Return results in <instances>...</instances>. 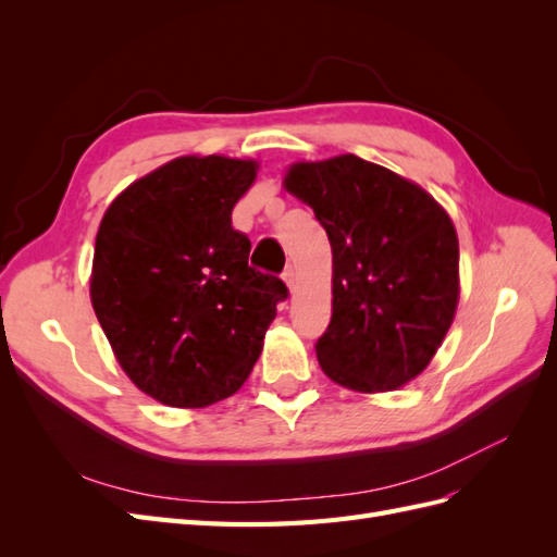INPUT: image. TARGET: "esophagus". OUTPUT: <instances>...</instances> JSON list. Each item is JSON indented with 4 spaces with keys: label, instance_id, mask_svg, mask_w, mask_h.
Listing matches in <instances>:
<instances>
[{
    "label": "esophagus",
    "instance_id": "34e87169",
    "mask_svg": "<svg viewBox=\"0 0 557 557\" xmlns=\"http://www.w3.org/2000/svg\"><path fill=\"white\" fill-rule=\"evenodd\" d=\"M283 281L288 283V288L290 290H295V281H297V269L293 267V264H288L285 267V272H283Z\"/></svg>",
    "mask_w": 557,
    "mask_h": 557
}]
</instances>
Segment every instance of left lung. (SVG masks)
Segmentation results:
<instances>
[{"label":"left lung","instance_id":"obj_1","mask_svg":"<svg viewBox=\"0 0 557 557\" xmlns=\"http://www.w3.org/2000/svg\"><path fill=\"white\" fill-rule=\"evenodd\" d=\"M283 183L313 209L332 246L320 369L356 393L409 383L458 309L460 248L448 213L420 185L358 156L297 162Z\"/></svg>","mask_w":557,"mask_h":557}]
</instances>
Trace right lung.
I'll return each instance as SVG.
<instances>
[{
	"label": "right lung",
	"instance_id": "1",
	"mask_svg": "<svg viewBox=\"0 0 557 557\" xmlns=\"http://www.w3.org/2000/svg\"><path fill=\"white\" fill-rule=\"evenodd\" d=\"M258 162L185 156L134 181L95 239L90 299L132 383L170 407L234 395L260 358L278 276L248 264L232 209Z\"/></svg>",
	"mask_w": 557,
	"mask_h": 557
}]
</instances>
